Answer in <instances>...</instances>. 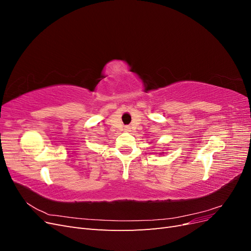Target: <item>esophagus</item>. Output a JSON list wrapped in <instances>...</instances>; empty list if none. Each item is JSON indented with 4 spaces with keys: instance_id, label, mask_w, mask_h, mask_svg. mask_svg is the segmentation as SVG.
<instances>
[{
    "instance_id": "1",
    "label": "esophagus",
    "mask_w": 251,
    "mask_h": 251,
    "mask_svg": "<svg viewBox=\"0 0 251 251\" xmlns=\"http://www.w3.org/2000/svg\"><path fill=\"white\" fill-rule=\"evenodd\" d=\"M125 131H126V132H130V131H131V130H130V126H126Z\"/></svg>"
}]
</instances>
